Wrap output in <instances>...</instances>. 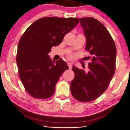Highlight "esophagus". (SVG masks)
<instances>
[{
    "mask_svg": "<svg viewBox=\"0 0 130 130\" xmlns=\"http://www.w3.org/2000/svg\"><path fill=\"white\" fill-rule=\"evenodd\" d=\"M67 64H68V66L69 67V68H70V70H71V69L72 68V63H70V62H68Z\"/></svg>",
    "mask_w": 130,
    "mask_h": 130,
    "instance_id": "esophagus-1",
    "label": "esophagus"
}]
</instances>
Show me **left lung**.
<instances>
[{"label":"left lung","instance_id":"left-lung-1","mask_svg":"<svg viewBox=\"0 0 130 130\" xmlns=\"http://www.w3.org/2000/svg\"><path fill=\"white\" fill-rule=\"evenodd\" d=\"M80 24L86 38V50L92 56L88 70L76 68L72 70L75 77L70 85L71 92L75 100L90 102L106 91L115 74L116 48L106 27L92 17L80 19Z\"/></svg>","mask_w":130,"mask_h":130}]
</instances>
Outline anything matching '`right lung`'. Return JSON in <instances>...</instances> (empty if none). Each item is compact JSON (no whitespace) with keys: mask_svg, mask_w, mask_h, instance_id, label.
Wrapping results in <instances>:
<instances>
[{"mask_svg":"<svg viewBox=\"0 0 130 130\" xmlns=\"http://www.w3.org/2000/svg\"><path fill=\"white\" fill-rule=\"evenodd\" d=\"M78 18L45 17L34 22L21 36L16 57L19 74L32 97L47 99L55 91L60 77L69 68L62 59L52 62L48 53L79 23Z\"/></svg>","mask_w":130,"mask_h":130,"instance_id":"right-lung-1","label":"right lung"}]
</instances>
